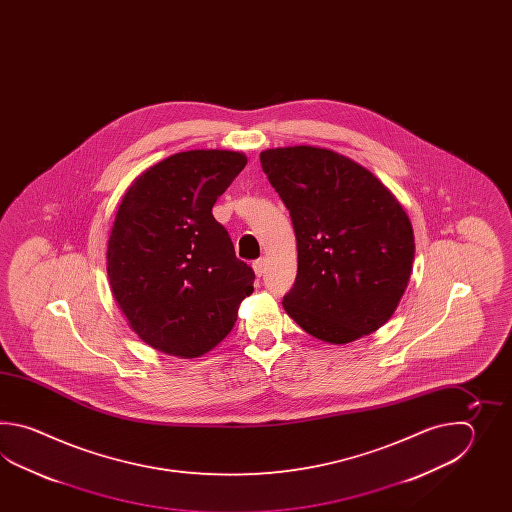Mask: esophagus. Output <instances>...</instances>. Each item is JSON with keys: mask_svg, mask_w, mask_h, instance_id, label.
Returning <instances> with one entry per match:
<instances>
[{"mask_svg": "<svg viewBox=\"0 0 512 512\" xmlns=\"http://www.w3.org/2000/svg\"><path fill=\"white\" fill-rule=\"evenodd\" d=\"M252 269H254V272H256V276L260 278L261 274L265 272V260H256L254 263H252Z\"/></svg>", "mask_w": 512, "mask_h": 512, "instance_id": "34e87169", "label": "esophagus"}]
</instances>
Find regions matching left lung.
<instances>
[{"instance_id": "8db88e82", "label": "left lung", "mask_w": 512, "mask_h": 512, "mask_svg": "<svg viewBox=\"0 0 512 512\" xmlns=\"http://www.w3.org/2000/svg\"><path fill=\"white\" fill-rule=\"evenodd\" d=\"M260 161L296 236L287 315L329 344L384 326L408 287L415 254L414 229L397 197L370 170L327 148H272Z\"/></svg>"}]
</instances>
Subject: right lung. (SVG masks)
Wrapping results in <instances>:
<instances>
[{
  "instance_id": "add662e5",
  "label": "right lung",
  "mask_w": 512,
  "mask_h": 512,
  "mask_svg": "<svg viewBox=\"0 0 512 512\" xmlns=\"http://www.w3.org/2000/svg\"><path fill=\"white\" fill-rule=\"evenodd\" d=\"M247 164L245 153L190 150L142 172L109 232V287L150 348L196 359L229 335L254 271L212 216Z\"/></svg>"
}]
</instances>
